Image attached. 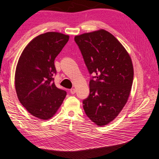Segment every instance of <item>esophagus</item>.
I'll list each match as a JSON object with an SVG mask.
<instances>
[{
  "label": "esophagus",
  "mask_w": 159,
  "mask_h": 159,
  "mask_svg": "<svg viewBox=\"0 0 159 159\" xmlns=\"http://www.w3.org/2000/svg\"><path fill=\"white\" fill-rule=\"evenodd\" d=\"M70 92L71 94H74V93H75V92H76V90H75V89H71L70 90Z\"/></svg>",
  "instance_id": "obj_1"
}]
</instances>
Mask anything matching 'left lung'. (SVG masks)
I'll use <instances>...</instances> for the list:
<instances>
[{
  "label": "left lung",
  "mask_w": 159,
  "mask_h": 159,
  "mask_svg": "<svg viewBox=\"0 0 159 159\" xmlns=\"http://www.w3.org/2000/svg\"><path fill=\"white\" fill-rule=\"evenodd\" d=\"M75 41L93 75L83 108L92 122L106 125L118 116L129 98L134 77L131 58L115 36L104 30L75 36Z\"/></svg>",
  "instance_id": "left-lung-1"
}]
</instances>
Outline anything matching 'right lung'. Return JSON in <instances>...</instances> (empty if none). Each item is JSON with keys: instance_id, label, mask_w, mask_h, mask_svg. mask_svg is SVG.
I'll use <instances>...</instances> for the list:
<instances>
[{"instance_id": "1", "label": "right lung", "mask_w": 159, "mask_h": 159, "mask_svg": "<svg viewBox=\"0 0 159 159\" xmlns=\"http://www.w3.org/2000/svg\"><path fill=\"white\" fill-rule=\"evenodd\" d=\"M69 40L58 32L39 35L27 44L18 61L15 75L17 96L29 113L41 120L50 119L66 98V91L54 83V61Z\"/></svg>"}]
</instances>
